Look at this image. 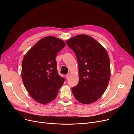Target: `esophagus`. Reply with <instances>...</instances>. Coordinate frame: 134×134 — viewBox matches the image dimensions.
Returning <instances> with one entry per match:
<instances>
[{
    "label": "esophagus",
    "mask_w": 134,
    "mask_h": 134,
    "mask_svg": "<svg viewBox=\"0 0 134 134\" xmlns=\"http://www.w3.org/2000/svg\"><path fill=\"white\" fill-rule=\"evenodd\" d=\"M66 79L68 80V79H69V76H70V74H68L67 75H66Z\"/></svg>",
    "instance_id": "esophagus-1"
}]
</instances>
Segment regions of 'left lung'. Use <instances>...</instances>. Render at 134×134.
<instances>
[{
	"label": "left lung",
	"mask_w": 134,
	"mask_h": 134,
	"mask_svg": "<svg viewBox=\"0 0 134 134\" xmlns=\"http://www.w3.org/2000/svg\"><path fill=\"white\" fill-rule=\"evenodd\" d=\"M79 65L78 84L71 88L79 102L90 104L103 95L110 79V61L106 50L90 36L80 35L66 41Z\"/></svg>",
	"instance_id": "1"
}]
</instances>
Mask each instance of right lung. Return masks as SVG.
<instances>
[{
	"label": "right lung",
	"instance_id": "1",
	"mask_svg": "<svg viewBox=\"0 0 134 134\" xmlns=\"http://www.w3.org/2000/svg\"><path fill=\"white\" fill-rule=\"evenodd\" d=\"M66 46L63 40L47 36L36 43L25 54L22 63V79L32 98L41 104L57 97L64 81L57 70L55 60Z\"/></svg>",
	"mask_w": 134,
	"mask_h": 134
}]
</instances>
